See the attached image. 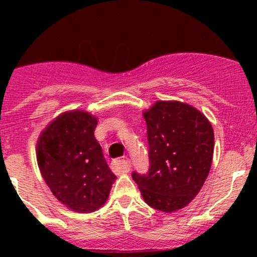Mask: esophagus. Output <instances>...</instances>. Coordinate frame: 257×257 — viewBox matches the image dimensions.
I'll list each match as a JSON object with an SVG mask.
<instances>
[{
    "label": "esophagus",
    "mask_w": 257,
    "mask_h": 257,
    "mask_svg": "<svg viewBox=\"0 0 257 257\" xmlns=\"http://www.w3.org/2000/svg\"><path fill=\"white\" fill-rule=\"evenodd\" d=\"M112 170L115 173L116 175L120 174H126L131 170V163L126 158H123V159H115L112 163Z\"/></svg>",
    "instance_id": "34e87169"
}]
</instances>
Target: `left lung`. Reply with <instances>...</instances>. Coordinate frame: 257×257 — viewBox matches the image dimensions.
<instances>
[{"label":"left lung","mask_w":257,"mask_h":257,"mask_svg":"<svg viewBox=\"0 0 257 257\" xmlns=\"http://www.w3.org/2000/svg\"><path fill=\"white\" fill-rule=\"evenodd\" d=\"M150 168L132 174L144 201L174 212L194 200L208 178L214 154V131L199 109L178 100H158L144 110Z\"/></svg>","instance_id":"1"}]
</instances>
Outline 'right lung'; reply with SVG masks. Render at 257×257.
<instances>
[{
	"mask_svg": "<svg viewBox=\"0 0 257 257\" xmlns=\"http://www.w3.org/2000/svg\"><path fill=\"white\" fill-rule=\"evenodd\" d=\"M97 124L87 110H67L41 132L36 147L38 168L54 198L80 214L102 208L116 179L94 137Z\"/></svg>",
	"mask_w": 257,
	"mask_h": 257,
	"instance_id": "obj_1",
	"label": "right lung"
}]
</instances>
